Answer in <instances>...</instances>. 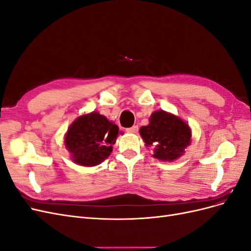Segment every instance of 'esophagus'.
I'll return each instance as SVG.
<instances>
[{"mask_svg":"<svg viewBox=\"0 0 251 251\" xmlns=\"http://www.w3.org/2000/svg\"><path fill=\"white\" fill-rule=\"evenodd\" d=\"M126 132L127 133H132V134H136L138 132V126H133L132 127H128L126 128Z\"/></svg>","mask_w":251,"mask_h":251,"instance_id":"34e87169","label":"esophagus"}]
</instances>
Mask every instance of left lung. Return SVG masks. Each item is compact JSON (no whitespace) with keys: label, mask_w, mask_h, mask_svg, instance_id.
Returning a JSON list of instances; mask_svg holds the SVG:
<instances>
[{"label":"left lung","mask_w":251,"mask_h":251,"mask_svg":"<svg viewBox=\"0 0 251 251\" xmlns=\"http://www.w3.org/2000/svg\"><path fill=\"white\" fill-rule=\"evenodd\" d=\"M149 120V125L141 126L139 133L144 146L153 150L151 156L172 162L184 155L192 142V130L186 121L163 110L151 113Z\"/></svg>","instance_id":"obj_1"}]
</instances>
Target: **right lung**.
Returning <instances> with one entry per match:
<instances>
[{"mask_svg": "<svg viewBox=\"0 0 251 251\" xmlns=\"http://www.w3.org/2000/svg\"><path fill=\"white\" fill-rule=\"evenodd\" d=\"M119 128L98 112L82 114L68 127L65 147L71 160L80 166H96L107 159L116 142Z\"/></svg>", "mask_w": 251, "mask_h": 251, "instance_id": "1", "label": "right lung"}]
</instances>
